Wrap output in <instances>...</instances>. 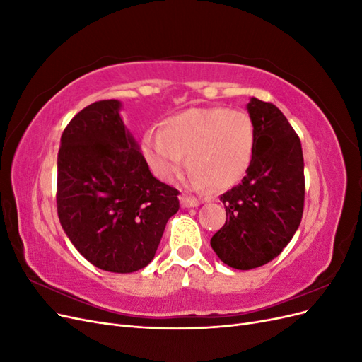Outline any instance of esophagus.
<instances>
[{
    "label": "esophagus",
    "instance_id": "34e87169",
    "mask_svg": "<svg viewBox=\"0 0 362 362\" xmlns=\"http://www.w3.org/2000/svg\"><path fill=\"white\" fill-rule=\"evenodd\" d=\"M180 201H181V205H182L184 208H193V206H198V205L201 204L199 199L193 198V196H185V194L181 196Z\"/></svg>",
    "mask_w": 362,
    "mask_h": 362
}]
</instances>
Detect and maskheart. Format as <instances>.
Segmentation results:
<instances>
[{"label":"heart","instance_id":"1","mask_svg":"<svg viewBox=\"0 0 362 362\" xmlns=\"http://www.w3.org/2000/svg\"><path fill=\"white\" fill-rule=\"evenodd\" d=\"M255 149L250 116L226 107H193L164 120L145 137V156L161 181L180 177L187 156L190 182L231 187L243 178Z\"/></svg>","mask_w":362,"mask_h":362}]
</instances>
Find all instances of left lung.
I'll return each mask as SVG.
<instances>
[{
  "label": "left lung",
  "instance_id": "1",
  "mask_svg": "<svg viewBox=\"0 0 362 362\" xmlns=\"http://www.w3.org/2000/svg\"><path fill=\"white\" fill-rule=\"evenodd\" d=\"M247 112L255 127L254 157L242 182L221 196L226 222L210 242L217 257L238 270L281 254L298 231L305 201L299 136L276 105L250 98Z\"/></svg>",
  "mask_w": 362,
  "mask_h": 362
}]
</instances>
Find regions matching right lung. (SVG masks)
I'll use <instances>...</instances> for the list:
<instances>
[{"label":"right lung","instance_id":"add662e5","mask_svg":"<svg viewBox=\"0 0 362 362\" xmlns=\"http://www.w3.org/2000/svg\"><path fill=\"white\" fill-rule=\"evenodd\" d=\"M120 107L117 100L96 101L64 128L57 213L72 245L95 267L131 273L154 258L180 210V192L151 173Z\"/></svg>","mask_w":362,"mask_h":362}]
</instances>
